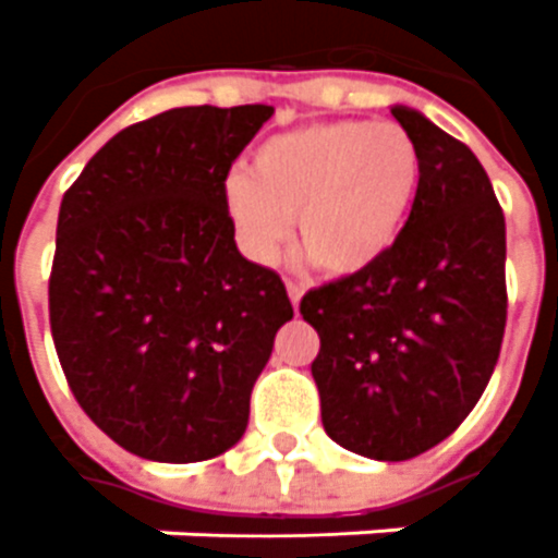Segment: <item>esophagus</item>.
I'll list each match as a JSON object with an SVG mask.
<instances>
[{"label":"esophagus","instance_id":"esophagus-1","mask_svg":"<svg viewBox=\"0 0 558 558\" xmlns=\"http://www.w3.org/2000/svg\"><path fill=\"white\" fill-rule=\"evenodd\" d=\"M288 298H291V303H294V310H298L300 298H303V288H300L298 282H288Z\"/></svg>","mask_w":558,"mask_h":558}]
</instances>
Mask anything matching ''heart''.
Returning <instances> with one entry per match:
<instances>
[{
    "label": "heart",
    "mask_w": 558,
    "mask_h": 558,
    "mask_svg": "<svg viewBox=\"0 0 558 558\" xmlns=\"http://www.w3.org/2000/svg\"><path fill=\"white\" fill-rule=\"evenodd\" d=\"M421 189V153L393 122H312L252 153L228 180V213L252 258L276 260L298 216L300 243L336 276L397 243Z\"/></svg>",
    "instance_id": "obj_1"
}]
</instances>
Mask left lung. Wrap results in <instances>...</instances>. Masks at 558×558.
Instances as JSON below:
<instances>
[{"label":"left lung","instance_id":"left-lung-1","mask_svg":"<svg viewBox=\"0 0 558 558\" xmlns=\"http://www.w3.org/2000/svg\"><path fill=\"white\" fill-rule=\"evenodd\" d=\"M421 153L397 243L366 270L312 288L322 424L369 460H412L457 429L496 369L508 318L505 213L475 153L424 113L390 108Z\"/></svg>","mask_w":558,"mask_h":558}]
</instances>
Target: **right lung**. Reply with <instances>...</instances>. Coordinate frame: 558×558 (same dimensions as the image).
Here are the masks:
<instances>
[{"label": "right lung", "mask_w": 558, "mask_h": 558, "mask_svg": "<svg viewBox=\"0 0 558 558\" xmlns=\"http://www.w3.org/2000/svg\"><path fill=\"white\" fill-rule=\"evenodd\" d=\"M267 105L173 108L134 122L62 195L50 333L89 421L156 462L234 448L286 282L234 243L225 180Z\"/></svg>", "instance_id": "1"}]
</instances>
